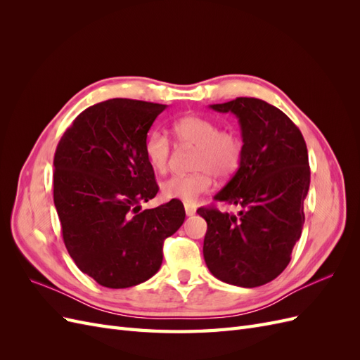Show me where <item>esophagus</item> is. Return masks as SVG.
<instances>
[{"label": "esophagus", "instance_id": "esophagus-1", "mask_svg": "<svg viewBox=\"0 0 360 360\" xmlns=\"http://www.w3.org/2000/svg\"><path fill=\"white\" fill-rule=\"evenodd\" d=\"M184 212H186L188 216H193L195 212H197V209H195V207L191 204H184Z\"/></svg>", "mask_w": 360, "mask_h": 360}]
</instances>
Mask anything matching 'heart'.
I'll return each instance as SVG.
<instances>
[{"label":"heart","instance_id":"obj_1","mask_svg":"<svg viewBox=\"0 0 360 360\" xmlns=\"http://www.w3.org/2000/svg\"><path fill=\"white\" fill-rule=\"evenodd\" d=\"M174 135L181 146L195 147L191 174L171 176L160 184L165 198L184 202L197 201L202 193L209 192L213 176L228 179L240 167L243 156V141L231 129L219 130L214 120L202 115H186L172 124ZM147 160L158 172H165L171 156L168 136L155 130L144 144Z\"/></svg>","mask_w":360,"mask_h":360}]
</instances>
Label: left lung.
Returning <instances> with one entry per match:
<instances>
[{
    "label": "left lung",
    "instance_id": "1",
    "mask_svg": "<svg viewBox=\"0 0 360 360\" xmlns=\"http://www.w3.org/2000/svg\"><path fill=\"white\" fill-rule=\"evenodd\" d=\"M210 108L238 118L243 156L233 179L213 198L238 205L240 212L197 210L207 222L205 264L226 284L264 285L288 266L302 234L311 180L307 144L284 112L261 99L237 97Z\"/></svg>",
    "mask_w": 360,
    "mask_h": 360
}]
</instances>
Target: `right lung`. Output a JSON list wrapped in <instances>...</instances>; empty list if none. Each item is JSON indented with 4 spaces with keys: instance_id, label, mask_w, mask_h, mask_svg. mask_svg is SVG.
I'll return each instance as SVG.
<instances>
[{
    "instance_id": "add662e5",
    "label": "right lung",
    "mask_w": 360,
    "mask_h": 360,
    "mask_svg": "<svg viewBox=\"0 0 360 360\" xmlns=\"http://www.w3.org/2000/svg\"><path fill=\"white\" fill-rule=\"evenodd\" d=\"M165 108L132 99L96 103L73 120L53 156L64 245L78 269L108 288L156 275L163 240L186 216L179 200L141 210L159 191L144 144Z\"/></svg>"
}]
</instances>
